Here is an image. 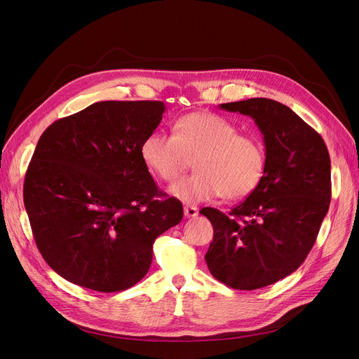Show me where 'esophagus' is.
<instances>
[{"label": "esophagus", "mask_w": 359, "mask_h": 359, "mask_svg": "<svg viewBox=\"0 0 359 359\" xmlns=\"http://www.w3.org/2000/svg\"><path fill=\"white\" fill-rule=\"evenodd\" d=\"M184 214H186V217H196L199 214V210L194 205H186L184 206Z\"/></svg>", "instance_id": "1"}]
</instances>
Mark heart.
<instances>
[{"instance_id": "b5f03b06", "label": "heart", "mask_w": 359, "mask_h": 359, "mask_svg": "<svg viewBox=\"0 0 359 359\" xmlns=\"http://www.w3.org/2000/svg\"><path fill=\"white\" fill-rule=\"evenodd\" d=\"M173 133H149L140 156L166 182L175 181L193 163L198 172L177 181L170 193L181 201L201 202L217 196L236 201L248 196L265 173L266 153L257 136L240 133L229 119L212 112L182 115Z\"/></svg>"}]
</instances>
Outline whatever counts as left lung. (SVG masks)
Here are the masks:
<instances>
[{
    "label": "left lung",
    "mask_w": 359,
    "mask_h": 359,
    "mask_svg": "<svg viewBox=\"0 0 359 359\" xmlns=\"http://www.w3.org/2000/svg\"><path fill=\"white\" fill-rule=\"evenodd\" d=\"M220 107L255 119L266 166L229 214L201 210L214 227L205 260L226 286L255 290L297 271L316 243L331 201V160L322 136L285 104L259 97Z\"/></svg>",
    "instance_id": "1"
}]
</instances>
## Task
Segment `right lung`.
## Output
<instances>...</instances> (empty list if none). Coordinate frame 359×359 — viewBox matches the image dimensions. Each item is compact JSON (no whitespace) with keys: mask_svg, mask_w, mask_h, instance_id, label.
<instances>
[{"mask_svg":"<svg viewBox=\"0 0 359 359\" xmlns=\"http://www.w3.org/2000/svg\"><path fill=\"white\" fill-rule=\"evenodd\" d=\"M161 102H99L52 123L24 181L39 252L72 283L119 292L144 278L156 238L182 220L140 156L161 121Z\"/></svg>","mask_w":359,"mask_h":359,"instance_id":"obj_1","label":"right lung"}]
</instances>
